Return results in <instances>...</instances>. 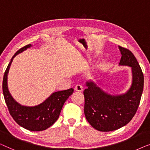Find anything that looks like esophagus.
<instances>
[{"mask_svg":"<svg viewBox=\"0 0 150 150\" xmlns=\"http://www.w3.org/2000/svg\"><path fill=\"white\" fill-rule=\"evenodd\" d=\"M75 90L77 92H81L83 90V86L81 84H77L75 87Z\"/></svg>","mask_w":150,"mask_h":150,"instance_id":"obj_1","label":"esophagus"}]
</instances>
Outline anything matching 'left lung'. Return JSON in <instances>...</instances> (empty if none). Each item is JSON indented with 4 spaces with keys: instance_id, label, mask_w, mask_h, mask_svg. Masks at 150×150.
Instances as JSON below:
<instances>
[{
    "instance_id": "left-lung-1",
    "label": "left lung",
    "mask_w": 150,
    "mask_h": 150,
    "mask_svg": "<svg viewBox=\"0 0 150 150\" xmlns=\"http://www.w3.org/2000/svg\"><path fill=\"white\" fill-rule=\"evenodd\" d=\"M122 58L119 64L130 67L132 81L125 94L113 96L106 93L92 81L86 82L83 91L84 113L94 128L102 132L117 130L125 126L134 117L140 103L144 77L133 54L119 46Z\"/></svg>"
}]
</instances>
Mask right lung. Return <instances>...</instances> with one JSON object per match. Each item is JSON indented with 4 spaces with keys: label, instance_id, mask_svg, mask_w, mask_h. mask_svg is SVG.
Returning <instances> with one entry per match:
<instances>
[{
    "label": "right lung",
    "instance_id": "add662e5",
    "mask_svg": "<svg viewBox=\"0 0 150 150\" xmlns=\"http://www.w3.org/2000/svg\"><path fill=\"white\" fill-rule=\"evenodd\" d=\"M31 44L21 48L13 55L8 64L3 77V92L10 115L22 127L31 131L46 130L58 119L65 101L73 94V88L52 93L41 104L34 107L22 105L13 98L8 89L7 76L15 56L31 47Z\"/></svg>",
    "mask_w": 150,
    "mask_h": 150
}]
</instances>
